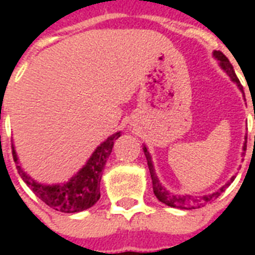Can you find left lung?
Returning a JSON list of instances; mask_svg holds the SVG:
<instances>
[{"mask_svg": "<svg viewBox=\"0 0 255 255\" xmlns=\"http://www.w3.org/2000/svg\"><path fill=\"white\" fill-rule=\"evenodd\" d=\"M214 57L217 58L218 61H220V66L222 67V70H225L228 75L232 78V81L234 83H237L238 88L244 91V87H242L241 82L237 78L236 73H234V69L232 63L229 62V59L221 53V51H214ZM144 153H145V157H147L148 161V168H149V173H151V178H152V185H153V193L157 197L159 201H161L163 204L168 206H172V208H178V209H196V208H200V206H204L205 204H208L209 201H212L213 198H217L220 194L225 190L226 186L230 185V182L233 181L234 177L230 180L225 186H222L221 189L218 190V192H214L213 194H208V196H202V197H192V196H174V194L168 193L167 190L164 189L160 181L157 180V176L155 174V170H153V165H152L151 161V156H149V152L147 151V148H143ZM244 151H246V143L244 145Z\"/></svg>", "mask_w": 255, "mask_h": 255, "instance_id": "1", "label": "left lung"}]
</instances>
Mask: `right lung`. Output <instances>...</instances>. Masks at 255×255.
Masks as SVG:
<instances>
[{
	"mask_svg": "<svg viewBox=\"0 0 255 255\" xmlns=\"http://www.w3.org/2000/svg\"><path fill=\"white\" fill-rule=\"evenodd\" d=\"M120 136V132H116L110 136L104 143H102L96 148L95 152L88 159L86 165L74 176L69 182L62 185H42L34 180L21 169L18 165V159L11 145L13 159L17 164V170L22 180L33 189L38 198H41L46 205L53 208L54 210L63 212V213H77L88 208H91L100 198V180L102 172L104 169L106 161L110 157L114 147V141Z\"/></svg>",
	"mask_w": 255,
	"mask_h": 255,
	"instance_id": "obj_1",
	"label": "right lung"
}]
</instances>
